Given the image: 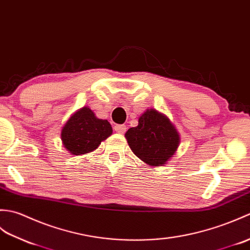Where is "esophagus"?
<instances>
[{
  "mask_svg": "<svg viewBox=\"0 0 250 250\" xmlns=\"http://www.w3.org/2000/svg\"><path fill=\"white\" fill-rule=\"evenodd\" d=\"M114 130L118 132V134H124L126 131V126L125 125H115Z\"/></svg>",
  "mask_w": 250,
  "mask_h": 250,
  "instance_id": "esophagus-1",
  "label": "esophagus"
}]
</instances>
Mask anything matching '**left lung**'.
<instances>
[{"instance_id": "8db88e82", "label": "left lung", "mask_w": 250, "mask_h": 250, "mask_svg": "<svg viewBox=\"0 0 250 250\" xmlns=\"http://www.w3.org/2000/svg\"><path fill=\"white\" fill-rule=\"evenodd\" d=\"M125 138L136 156L152 167L167 164L181 143L179 131L168 116L153 108L144 111L138 126L127 130Z\"/></svg>"}]
</instances>
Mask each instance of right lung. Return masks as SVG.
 <instances>
[{"instance_id": "obj_1", "label": "right lung", "mask_w": 250, "mask_h": 250, "mask_svg": "<svg viewBox=\"0 0 250 250\" xmlns=\"http://www.w3.org/2000/svg\"><path fill=\"white\" fill-rule=\"evenodd\" d=\"M111 135L112 127L109 122L98 119L86 106L71 114L61 130L63 146L71 155L93 152Z\"/></svg>"}]
</instances>
